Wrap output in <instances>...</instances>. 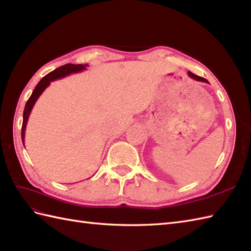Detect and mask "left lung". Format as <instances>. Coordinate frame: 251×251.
Returning <instances> with one entry per match:
<instances>
[{
  "label": "left lung",
  "instance_id": "left-lung-1",
  "mask_svg": "<svg viewBox=\"0 0 251 251\" xmlns=\"http://www.w3.org/2000/svg\"><path fill=\"white\" fill-rule=\"evenodd\" d=\"M188 76L191 77V78H193V79H195V80H198V81H202V82L209 83L207 79H205V78H203V77H201V76H198V75H196V74H194V73H192V72H188Z\"/></svg>",
  "mask_w": 251,
  "mask_h": 251
}]
</instances>
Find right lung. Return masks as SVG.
Returning <instances> with one entry per match:
<instances>
[{
	"mask_svg": "<svg viewBox=\"0 0 251 251\" xmlns=\"http://www.w3.org/2000/svg\"><path fill=\"white\" fill-rule=\"evenodd\" d=\"M87 67H89L88 65H73V64H67L65 66H62L57 68V69L53 70L52 72L48 73L46 76H44L40 82L37 83L36 87L34 88L33 92L31 94V96L29 97V100L26 102L25 109H24V114H23V126H22V141L23 144L25 146V131H26V126H27V121L29 118L30 113H31V110L33 108L34 103L36 102V100H39V97L41 96V94L44 92L45 89H46L50 82L55 80V79H59L63 78L65 76H68L72 73H78L81 72L83 70L87 69Z\"/></svg>",
	"mask_w": 251,
	"mask_h": 251,
	"instance_id": "right-lung-1",
	"label": "right lung"
}]
</instances>
